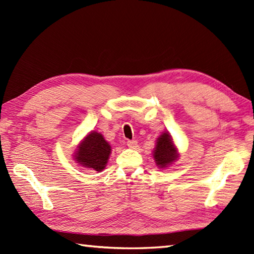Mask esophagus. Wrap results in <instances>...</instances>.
<instances>
[{
    "label": "esophagus",
    "instance_id": "esophagus-1",
    "mask_svg": "<svg viewBox=\"0 0 254 254\" xmlns=\"http://www.w3.org/2000/svg\"><path fill=\"white\" fill-rule=\"evenodd\" d=\"M127 146L130 148H135L137 146V142L135 141V139H128V141L127 142Z\"/></svg>",
    "mask_w": 254,
    "mask_h": 254
}]
</instances>
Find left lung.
Returning a JSON list of instances; mask_svg holds the SVG:
<instances>
[{
	"label": "left lung",
	"mask_w": 254,
	"mask_h": 254,
	"mask_svg": "<svg viewBox=\"0 0 254 254\" xmlns=\"http://www.w3.org/2000/svg\"><path fill=\"white\" fill-rule=\"evenodd\" d=\"M177 157V150L171 136L168 133H163L157 138V144H156L154 150V158L156 164L163 168V167L170 165L172 161H175Z\"/></svg>",
	"instance_id": "8db88e82"
}]
</instances>
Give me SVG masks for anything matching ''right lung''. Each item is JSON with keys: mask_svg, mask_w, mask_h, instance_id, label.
I'll return each instance as SVG.
<instances>
[{"mask_svg": "<svg viewBox=\"0 0 254 254\" xmlns=\"http://www.w3.org/2000/svg\"><path fill=\"white\" fill-rule=\"evenodd\" d=\"M111 153L110 145L100 133L91 132L80 143L75 158L80 165L96 171H101Z\"/></svg>", "mask_w": 254, "mask_h": 254, "instance_id": "add662e5", "label": "right lung"}]
</instances>
